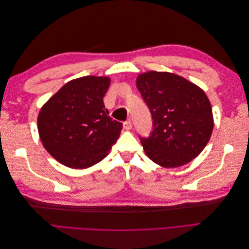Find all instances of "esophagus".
<instances>
[{"mask_svg":"<svg viewBox=\"0 0 249 249\" xmlns=\"http://www.w3.org/2000/svg\"><path fill=\"white\" fill-rule=\"evenodd\" d=\"M124 129L125 131H130L132 129V123L131 122H125L124 123Z\"/></svg>","mask_w":249,"mask_h":249,"instance_id":"1","label":"esophagus"}]
</instances>
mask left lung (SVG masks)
I'll list each match as a JSON object with an SVG mask.
<instances>
[{
	"label": "left lung",
	"instance_id": "8db88e82",
	"mask_svg": "<svg viewBox=\"0 0 249 249\" xmlns=\"http://www.w3.org/2000/svg\"><path fill=\"white\" fill-rule=\"evenodd\" d=\"M136 86L153 116L149 138H141L146 156L165 168L183 166L208 144L214 127L212 106L194 83L167 71L140 73Z\"/></svg>",
	"mask_w": 249,
	"mask_h": 249
}]
</instances>
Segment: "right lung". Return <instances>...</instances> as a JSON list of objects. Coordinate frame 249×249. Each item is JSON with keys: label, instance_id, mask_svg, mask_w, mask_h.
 <instances>
[{"label": "right lung", "instance_id": "1", "mask_svg": "<svg viewBox=\"0 0 249 249\" xmlns=\"http://www.w3.org/2000/svg\"><path fill=\"white\" fill-rule=\"evenodd\" d=\"M109 77L86 76L67 82L43 104L37 129L47 152L64 166L91 167L115 144L123 124L113 120L103 97Z\"/></svg>", "mask_w": 249, "mask_h": 249}]
</instances>
